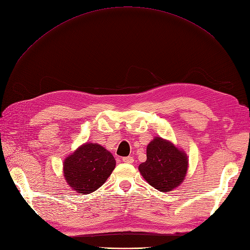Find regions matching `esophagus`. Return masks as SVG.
<instances>
[{
  "mask_svg": "<svg viewBox=\"0 0 250 250\" xmlns=\"http://www.w3.org/2000/svg\"><path fill=\"white\" fill-rule=\"evenodd\" d=\"M122 161L126 164H132L133 163V157L131 156H126V157H123Z\"/></svg>",
  "mask_w": 250,
  "mask_h": 250,
  "instance_id": "obj_1",
  "label": "esophagus"
}]
</instances>
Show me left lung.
Masks as SVG:
<instances>
[{
    "label": "left lung",
    "instance_id": "obj_1",
    "mask_svg": "<svg viewBox=\"0 0 250 250\" xmlns=\"http://www.w3.org/2000/svg\"><path fill=\"white\" fill-rule=\"evenodd\" d=\"M139 170L150 186L161 192H170L184 181L188 160L171 143L155 138L147 146V161L139 166Z\"/></svg>",
    "mask_w": 250,
    "mask_h": 250
}]
</instances>
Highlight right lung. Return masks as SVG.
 <instances>
[{
  "mask_svg": "<svg viewBox=\"0 0 250 250\" xmlns=\"http://www.w3.org/2000/svg\"><path fill=\"white\" fill-rule=\"evenodd\" d=\"M115 167V158L106 149L98 144H84L64 161L63 172L73 190L86 195L100 188Z\"/></svg>",
  "mask_w": 250,
  "mask_h": 250,
  "instance_id": "obj_1",
  "label": "right lung"
}]
</instances>
